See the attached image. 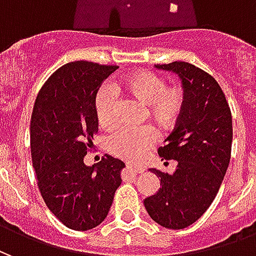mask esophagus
Masks as SVG:
<instances>
[{
    "label": "esophagus",
    "instance_id": "34e87169",
    "mask_svg": "<svg viewBox=\"0 0 256 256\" xmlns=\"http://www.w3.org/2000/svg\"><path fill=\"white\" fill-rule=\"evenodd\" d=\"M126 167H128L130 172H136V174H140V172H144V168H142V167L136 166V164H133V163H128V164H126Z\"/></svg>",
    "mask_w": 256,
    "mask_h": 256
}]
</instances>
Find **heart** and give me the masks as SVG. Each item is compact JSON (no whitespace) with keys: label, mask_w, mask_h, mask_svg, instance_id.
Segmentation results:
<instances>
[{"label":"heart","mask_w":256,"mask_h":256,"mask_svg":"<svg viewBox=\"0 0 256 256\" xmlns=\"http://www.w3.org/2000/svg\"><path fill=\"white\" fill-rule=\"evenodd\" d=\"M122 88L146 106V115L160 128H172L181 118L186 102L182 86H167L164 78L150 71H134L122 79ZM97 120L110 128L115 120V100L110 86H102L94 100ZM156 141V132L150 126L122 128L108 137L112 155L126 160H138Z\"/></svg>","instance_id":"heart-1"}]
</instances>
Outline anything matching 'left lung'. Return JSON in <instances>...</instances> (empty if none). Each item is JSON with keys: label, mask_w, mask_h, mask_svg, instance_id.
Masks as SVG:
<instances>
[{"label": "left lung", "mask_w": 256, "mask_h": 256, "mask_svg": "<svg viewBox=\"0 0 256 256\" xmlns=\"http://www.w3.org/2000/svg\"><path fill=\"white\" fill-rule=\"evenodd\" d=\"M181 78L186 102L166 144L163 160H177L172 174L150 168L160 189L144 200L148 214L167 229H184L207 211L220 190L230 162L232 114L224 92L210 74L185 62L158 64Z\"/></svg>", "instance_id": "1"}]
</instances>
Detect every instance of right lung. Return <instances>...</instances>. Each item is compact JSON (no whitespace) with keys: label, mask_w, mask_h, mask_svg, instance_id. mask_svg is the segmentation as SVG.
<instances>
[{"label":"right lung","mask_w":256,"mask_h":256,"mask_svg":"<svg viewBox=\"0 0 256 256\" xmlns=\"http://www.w3.org/2000/svg\"><path fill=\"white\" fill-rule=\"evenodd\" d=\"M116 66L72 62L50 75L36 96L30 124L31 158L48 208L74 230L106 220L124 163L110 155L93 166L84 158L98 132L94 100Z\"/></svg>","instance_id":"right-lung-1"}]
</instances>
